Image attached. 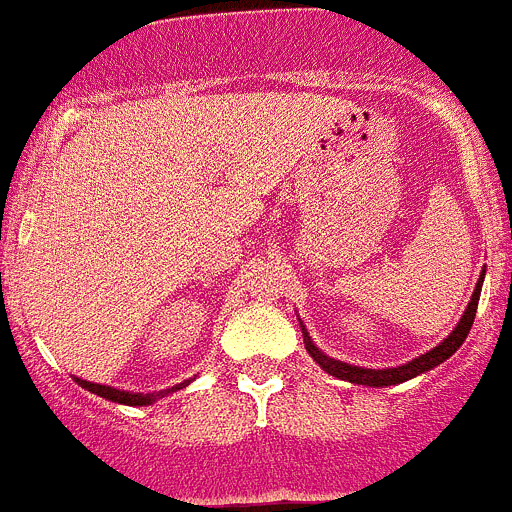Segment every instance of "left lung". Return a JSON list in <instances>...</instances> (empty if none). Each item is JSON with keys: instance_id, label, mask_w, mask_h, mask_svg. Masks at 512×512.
I'll list each match as a JSON object with an SVG mask.
<instances>
[{"instance_id": "1", "label": "left lung", "mask_w": 512, "mask_h": 512, "mask_svg": "<svg viewBox=\"0 0 512 512\" xmlns=\"http://www.w3.org/2000/svg\"><path fill=\"white\" fill-rule=\"evenodd\" d=\"M482 283H485V270H482V273H480V280H477V285H474L472 298H469L467 308H464L462 319L457 321L454 331H451V334L446 336L444 342L436 344L434 349H428V352H423L421 357L411 359V362H405V365L372 370V367L349 365V362H342V359L329 357V354H326L324 349H319V347H316V344H313V339H311V336H308V329H306V326H303V321L298 319V321H301L303 344H306V352L311 354L313 362H316V365H319L324 372H329V375L339 377V380L354 382V385H367V388H388V385H400V382L413 380V377H418V375H423V372L439 367L441 362H446V359H449L451 354H454L459 347H462L464 339H467V334H469V329H472V324H474V316H477V303H480Z\"/></svg>"}]
</instances>
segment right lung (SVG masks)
<instances>
[{
  "label": "right lung",
  "mask_w": 512,
  "mask_h": 512,
  "mask_svg": "<svg viewBox=\"0 0 512 512\" xmlns=\"http://www.w3.org/2000/svg\"><path fill=\"white\" fill-rule=\"evenodd\" d=\"M73 380L81 385L84 390H89V393L99 395V398H107L112 400V403H122V405H153L155 400L165 398V395L176 393V390H183L186 385H191L196 377H188V380L178 382V385H173V388H165V390H158V393H132V390H119V388H112V385H99V382H89V380H81V377H73Z\"/></svg>",
  "instance_id": "right-lung-1"
}]
</instances>
